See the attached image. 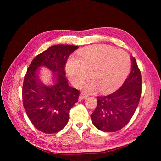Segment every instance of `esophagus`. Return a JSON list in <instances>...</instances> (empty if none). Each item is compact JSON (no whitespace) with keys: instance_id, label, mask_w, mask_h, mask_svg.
Segmentation results:
<instances>
[{"instance_id":"obj_1","label":"esophagus","mask_w":161,"mask_h":161,"mask_svg":"<svg viewBox=\"0 0 161 161\" xmlns=\"http://www.w3.org/2000/svg\"><path fill=\"white\" fill-rule=\"evenodd\" d=\"M87 97H88V95L83 93V92H81L80 95H79V100L80 101V100H82V99H85Z\"/></svg>"}]
</instances>
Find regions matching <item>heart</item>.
I'll list each match as a JSON object with an SVG mask.
<instances>
[{"label": "heart", "instance_id": "b5f03b06", "mask_svg": "<svg viewBox=\"0 0 161 161\" xmlns=\"http://www.w3.org/2000/svg\"><path fill=\"white\" fill-rule=\"evenodd\" d=\"M79 59L70 56L66 63V72L72 84L79 86L89 75L92 80L85 85L86 91L99 88L103 92L116 88L127 76L130 59L125 52L109 46H88L78 52Z\"/></svg>", "mask_w": 161, "mask_h": 161}]
</instances>
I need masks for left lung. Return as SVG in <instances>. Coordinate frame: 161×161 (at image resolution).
<instances>
[{
  "label": "left lung",
  "instance_id": "left-lung-1",
  "mask_svg": "<svg viewBox=\"0 0 161 161\" xmlns=\"http://www.w3.org/2000/svg\"><path fill=\"white\" fill-rule=\"evenodd\" d=\"M131 71L120 88L107 96L97 97V105L91 115L95 127L105 132H114L130 121L138 105L142 77L137 63L131 56Z\"/></svg>",
  "mask_w": 161,
  "mask_h": 161
}]
</instances>
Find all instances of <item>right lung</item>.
<instances>
[{
	"label": "right lung",
	"mask_w": 161,
	"mask_h": 161,
	"mask_svg": "<svg viewBox=\"0 0 161 161\" xmlns=\"http://www.w3.org/2000/svg\"><path fill=\"white\" fill-rule=\"evenodd\" d=\"M79 47L58 44L50 47L34 58L23 85V103L33 125L45 134L60 131L69 119V112L78 101L79 91L72 88L66 78L68 58ZM52 71L54 85L47 86L39 78V69Z\"/></svg>",
	"instance_id": "right-lung-1"
}]
</instances>
